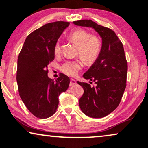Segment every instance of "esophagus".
Segmentation results:
<instances>
[{
  "label": "esophagus",
  "mask_w": 148,
  "mask_h": 148,
  "mask_svg": "<svg viewBox=\"0 0 148 148\" xmlns=\"http://www.w3.org/2000/svg\"><path fill=\"white\" fill-rule=\"evenodd\" d=\"M77 82H76V80L74 79H71V82H70V86H75V85H76Z\"/></svg>",
  "instance_id": "obj_1"
}]
</instances>
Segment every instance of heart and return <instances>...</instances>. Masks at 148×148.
<instances>
[{
    "mask_svg": "<svg viewBox=\"0 0 148 148\" xmlns=\"http://www.w3.org/2000/svg\"><path fill=\"white\" fill-rule=\"evenodd\" d=\"M69 39L78 46V53L85 62L92 64L97 59L100 54L102 44L96 36H90L86 30L78 29L73 31L69 36ZM61 51L59 42H56L54 46V53L58 55ZM83 63L81 60H66L60 66V70L69 76H75L81 69Z\"/></svg>",
    "mask_w": 148,
    "mask_h": 148,
    "instance_id": "heart-1",
    "label": "heart"
}]
</instances>
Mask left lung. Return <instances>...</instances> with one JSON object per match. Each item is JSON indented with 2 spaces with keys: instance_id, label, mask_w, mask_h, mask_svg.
Instances as JSON below:
<instances>
[{
  "instance_id": "left-lung-1",
  "label": "left lung",
  "mask_w": 148,
  "mask_h": 148,
  "mask_svg": "<svg viewBox=\"0 0 148 148\" xmlns=\"http://www.w3.org/2000/svg\"><path fill=\"white\" fill-rule=\"evenodd\" d=\"M73 23L92 28L102 38L98 58L83 75L86 79L94 82L96 86L77 83L84 90L79 101L81 110L92 118H102L117 108L126 88L127 62L124 48L114 32L109 28L90 19L79 20Z\"/></svg>"
}]
</instances>
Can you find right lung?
Returning a JSON list of instances; mask_svg holds the SVG:
<instances>
[{"label": "right lung", "mask_w": 148, "mask_h": 148, "mask_svg": "<svg viewBox=\"0 0 148 148\" xmlns=\"http://www.w3.org/2000/svg\"><path fill=\"white\" fill-rule=\"evenodd\" d=\"M69 22L56 21L27 36L18 56L17 82L22 101L34 116L46 119L56 112L58 96L70 79L60 73L55 81L48 77V65L54 59V46Z\"/></svg>", "instance_id": "right-lung-1"}]
</instances>
